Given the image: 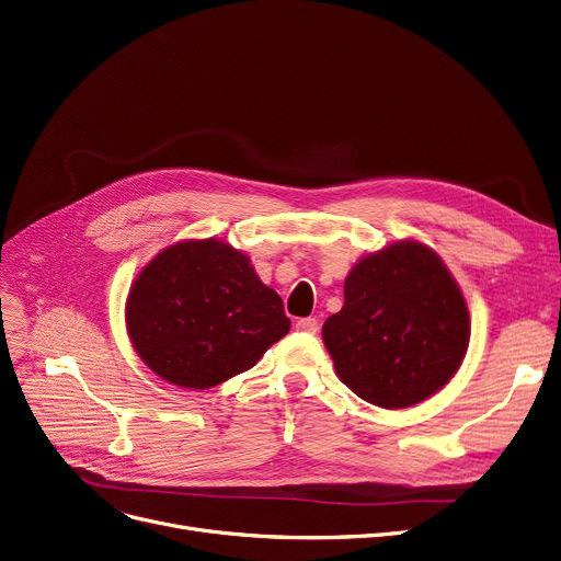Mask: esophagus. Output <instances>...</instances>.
I'll list each match as a JSON object with an SVG mask.
<instances>
[{
  "instance_id": "esophagus-1",
  "label": "esophagus",
  "mask_w": 561,
  "mask_h": 561,
  "mask_svg": "<svg viewBox=\"0 0 561 561\" xmlns=\"http://www.w3.org/2000/svg\"><path fill=\"white\" fill-rule=\"evenodd\" d=\"M296 328H298L300 332H316V330H319V321H316L313 316H305V319H298V321H296Z\"/></svg>"
}]
</instances>
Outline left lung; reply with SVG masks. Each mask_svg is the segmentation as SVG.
Segmentation results:
<instances>
[{"instance_id": "8db88e82", "label": "left lung", "mask_w": 561, "mask_h": 561, "mask_svg": "<svg viewBox=\"0 0 561 561\" xmlns=\"http://www.w3.org/2000/svg\"><path fill=\"white\" fill-rule=\"evenodd\" d=\"M323 341L336 376L359 399L410 408L458 371L470 311L443 259L417 240H399L353 265Z\"/></svg>"}]
</instances>
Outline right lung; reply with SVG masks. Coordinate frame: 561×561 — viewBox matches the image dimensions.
Listing matches in <instances>:
<instances>
[{
  "label": "right lung",
  "instance_id": "obj_1",
  "mask_svg": "<svg viewBox=\"0 0 561 561\" xmlns=\"http://www.w3.org/2000/svg\"><path fill=\"white\" fill-rule=\"evenodd\" d=\"M126 328L162 380L208 389L252 369L290 321L248 254L206 238L174 242L144 265L128 294Z\"/></svg>",
  "mask_w": 561,
  "mask_h": 561
}]
</instances>
